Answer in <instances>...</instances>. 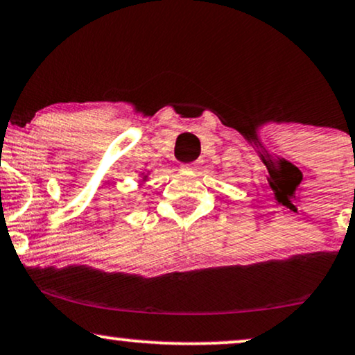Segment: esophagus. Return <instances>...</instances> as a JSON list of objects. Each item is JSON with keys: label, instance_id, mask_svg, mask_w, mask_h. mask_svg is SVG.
<instances>
[{"label": "esophagus", "instance_id": "1", "mask_svg": "<svg viewBox=\"0 0 355 355\" xmlns=\"http://www.w3.org/2000/svg\"><path fill=\"white\" fill-rule=\"evenodd\" d=\"M182 168H183V170H196V168H198V165H196V164H190V165H183V166H182Z\"/></svg>", "mask_w": 355, "mask_h": 355}]
</instances>
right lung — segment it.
I'll use <instances>...</instances> for the list:
<instances>
[{"instance_id": "1", "label": "right lung", "mask_w": 355, "mask_h": 355, "mask_svg": "<svg viewBox=\"0 0 355 355\" xmlns=\"http://www.w3.org/2000/svg\"><path fill=\"white\" fill-rule=\"evenodd\" d=\"M148 175H150V170H147V172H140V175H139L140 182H142V183L147 182L148 180Z\"/></svg>"}]
</instances>
